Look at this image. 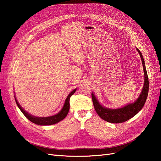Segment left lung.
I'll return each mask as SVG.
<instances>
[{
  "label": "left lung",
  "instance_id": "8db88e82",
  "mask_svg": "<svg viewBox=\"0 0 161 161\" xmlns=\"http://www.w3.org/2000/svg\"><path fill=\"white\" fill-rule=\"evenodd\" d=\"M137 50L139 52V54L140 55L141 60H142V62L144 73V84L143 86V89L142 91V92H141L140 97L134 103L127 105L126 106L124 107V108L118 109H107L105 108H103V107H102L99 104V102L97 101V99L95 98L93 93L91 94L92 103H93L94 108L97 114H98V115L101 119L107 121L108 122L113 124H119L124 122V121L131 119L132 117L137 114L138 112L142 109L145 102L147 101L149 86L148 77L147 75V69H146V66L144 64L143 56L140 51L138 49H137Z\"/></svg>",
  "mask_w": 161,
  "mask_h": 161
}]
</instances>
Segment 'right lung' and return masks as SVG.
I'll return each instance as SVG.
<instances>
[{
	"mask_svg": "<svg viewBox=\"0 0 161 161\" xmlns=\"http://www.w3.org/2000/svg\"><path fill=\"white\" fill-rule=\"evenodd\" d=\"M75 91H76V89L75 90H73L69 95V96L67 97V98L65 101L64 107H63V108L62 109V110L59 112V113L55 115L47 117V118H38V117H34L33 115H31L30 114H29L21 108L20 105L18 103V102H17L15 97H14V98H15L16 103H17V106L19 107V108L20 109V110L21 111L23 115H25L29 120H30L31 122L36 124H37V125H48L55 124L58 122H59V121H60L61 120L64 119L66 118V116L67 115L68 113H69V109H70V102H69L70 98V97L75 93Z\"/></svg>",
	"mask_w": 161,
	"mask_h": 161,
	"instance_id": "add662e5",
	"label": "right lung"
}]
</instances>
